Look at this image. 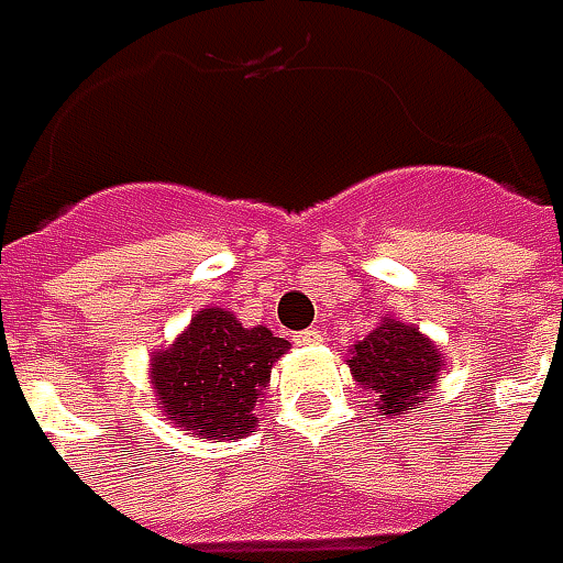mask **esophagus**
I'll return each mask as SVG.
<instances>
[{
	"label": "esophagus",
	"mask_w": 563,
	"mask_h": 563,
	"mask_svg": "<svg viewBox=\"0 0 563 563\" xmlns=\"http://www.w3.org/2000/svg\"><path fill=\"white\" fill-rule=\"evenodd\" d=\"M322 341H325V335L319 329H303V332L294 335V344H300V347H313V344H322Z\"/></svg>",
	"instance_id": "34e87169"
}]
</instances>
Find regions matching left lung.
Returning a JSON list of instances; mask_svg holds the SVG:
<instances>
[{"mask_svg":"<svg viewBox=\"0 0 563 563\" xmlns=\"http://www.w3.org/2000/svg\"><path fill=\"white\" fill-rule=\"evenodd\" d=\"M347 366L360 388L373 395L378 417L395 420L420 407L448 363L420 329L385 316L351 347Z\"/></svg>","mask_w":563,"mask_h":563,"instance_id":"8db88e82","label":"left lung"}]
</instances>
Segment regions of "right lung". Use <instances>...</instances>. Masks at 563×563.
Listing matches in <instances>:
<instances>
[{
    "label": "right lung",
    "instance_id": "obj_1",
    "mask_svg": "<svg viewBox=\"0 0 563 563\" xmlns=\"http://www.w3.org/2000/svg\"><path fill=\"white\" fill-rule=\"evenodd\" d=\"M288 351L266 325L244 329L238 316L209 307L190 319L172 347L153 354V395L165 420L203 439H244L256 429L272 363Z\"/></svg>",
    "mask_w": 563,
    "mask_h": 563
}]
</instances>
